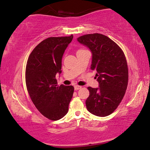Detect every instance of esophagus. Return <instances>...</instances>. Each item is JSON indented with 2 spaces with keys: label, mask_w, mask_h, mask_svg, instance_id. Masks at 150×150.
Segmentation results:
<instances>
[{
  "label": "esophagus",
  "mask_w": 150,
  "mask_h": 150,
  "mask_svg": "<svg viewBox=\"0 0 150 150\" xmlns=\"http://www.w3.org/2000/svg\"><path fill=\"white\" fill-rule=\"evenodd\" d=\"M81 88H82V86H79V85H75L74 86V88H75V90H76V91H77V90H79Z\"/></svg>",
  "instance_id": "1"
}]
</instances>
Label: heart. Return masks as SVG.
Segmentation results:
<instances>
[{"instance_id": "1", "label": "heart", "mask_w": 150, "mask_h": 150, "mask_svg": "<svg viewBox=\"0 0 150 150\" xmlns=\"http://www.w3.org/2000/svg\"><path fill=\"white\" fill-rule=\"evenodd\" d=\"M82 50H82V49H81V50H79L77 51V52H80V51H82Z\"/></svg>"}]
</instances>
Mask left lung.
Masks as SVG:
<instances>
[{
  "mask_svg": "<svg viewBox=\"0 0 150 150\" xmlns=\"http://www.w3.org/2000/svg\"><path fill=\"white\" fill-rule=\"evenodd\" d=\"M77 41L91 51V69L96 71L99 83L98 88L88 87L87 110L94 115L108 116L118 107L126 92L129 79L126 58L121 48L102 34L84 35Z\"/></svg>",
  "mask_w": 150,
  "mask_h": 150,
  "instance_id": "1",
  "label": "left lung"
}]
</instances>
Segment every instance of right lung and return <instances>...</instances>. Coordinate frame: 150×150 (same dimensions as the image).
<instances>
[{
    "label": "right lung",
    "instance_id": "add662e5",
    "mask_svg": "<svg viewBox=\"0 0 150 150\" xmlns=\"http://www.w3.org/2000/svg\"><path fill=\"white\" fill-rule=\"evenodd\" d=\"M69 37H49L31 52L27 62L26 86L30 98L42 115L52 121L66 115L74 87L58 86L57 73H62L64 53L71 42Z\"/></svg>",
    "mask_w": 150,
    "mask_h": 150
}]
</instances>
